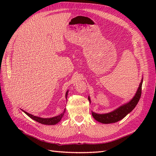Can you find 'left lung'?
I'll list each match as a JSON object with an SVG mask.
<instances>
[{"mask_svg": "<svg viewBox=\"0 0 156 156\" xmlns=\"http://www.w3.org/2000/svg\"><path fill=\"white\" fill-rule=\"evenodd\" d=\"M142 83H143V78L141 79L140 86L137 88V90L135 93V96L131 99L130 101H129L127 103L122 105L117 108L115 109L108 113L104 114H98L92 111V117L94 118L95 120H97L98 122H100L101 123L104 124H109L113 123L125 117L129 112H131L133 110V108L136 107L139 101L141 95V87ZM88 101L90 102V98L88 97Z\"/></svg>", "mask_w": 156, "mask_h": 156, "instance_id": "left-lung-1", "label": "left lung"}]
</instances>
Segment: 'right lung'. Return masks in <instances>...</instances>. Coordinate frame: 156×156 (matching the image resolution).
<instances>
[{"instance_id":"1","label":"right lung","mask_w":156,"mask_h":156,"mask_svg":"<svg viewBox=\"0 0 156 156\" xmlns=\"http://www.w3.org/2000/svg\"><path fill=\"white\" fill-rule=\"evenodd\" d=\"M68 93V90L66 92V99H67ZM21 110H22V109H21ZM22 111L24 112L26 115H28L31 119H32L33 120L37 121V122H39V123H41V124H44V125H54L57 124L58 122H59V121H61L62 118L63 117V116H64V112L66 111V108L64 109V112H63L62 113H61L60 115H59L58 116H55V117H51V118H41V117H37V116H34L33 115L29 114V113H28L27 112H26V111H23V110H22Z\"/></svg>"}]
</instances>
